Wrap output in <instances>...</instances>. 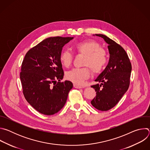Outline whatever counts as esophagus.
Returning <instances> with one entry per match:
<instances>
[{
    "label": "esophagus",
    "mask_w": 150,
    "mask_h": 150,
    "mask_svg": "<svg viewBox=\"0 0 150 150\" xmlns=\"http://www.w3.org/2000/svg\"><path fill=\"white\" fill-rule=\"evenodd\" d=\"M74 87L75 88H78V89H80V88H82L83 87L82 86H80V85H76V84H74Z\"/></svg>",
    "instance_id": "34e87169"
}]
</instances>
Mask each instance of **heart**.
Listing matches in <instances>:
<instances>
[{"label":"heart","mask_w":150,"mask_h":150,"mask_svg":"<svg viewBox=\"0 0 150 150\" xmlns=\"http://www.w3.org/2000/svg\"><path fill=\"white\" fill-rule=\"evenodd\" d=\"M75 53L84 56L83 65L87 66L75 68L66 73V79L76 85H82L91 74L90 69L95 74L101 73L108 63V55L105 49L100 47L98 42L93 40H85L76 42L73 46ZM74 56L68 50L62 51L59 55V61L65 68H69Z\"/></svg>","instance_id":"b5f03b06"}]
</instances>
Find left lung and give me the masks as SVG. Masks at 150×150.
Instances as JSON below:
<instances>
[{
	"label": "left lung",
	"instance_id": "1",
	"mask_svg": "<svg viewBox=\"0 0 150 150\" xmlns=\"http://www.w3.org/2000/svg\"><path fill=\"white\" fill-rule=\"evenodd\" d=\"M101 37L108 43L110 59L108 66L95 80L101 84L91 85L96 91L91 103L101 111H108L118 103L130 84L132 65L124 49L115 41L103 34Z\"/></svg>",
	"mask_w": 150,
	"mask_h": 150
}]
</instances>
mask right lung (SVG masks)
<instances>
[{
  "instance_id": "obj_1",
  "label": "right lung",
  "mask_w": 150,
  "mask_h": 150,
  "mask_svg": "<svg viewBox=\"0 0 150 150\" xmlns=\"http://www.w3.org/2000/svg\"><path fill=\"white\" fill-rule=\"evenodd\" d=\"M73 37L47 38L30 49L21 65L20 79L26 100L37 111L53 115L65 105L73 84L60 81L64 72L59 61L62 47Z\"/></svg>"
}]
</instances>
